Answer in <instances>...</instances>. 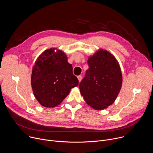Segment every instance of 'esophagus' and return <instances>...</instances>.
Wrapping results in <instances>:
<instances>
[{"mask_svg": "<svg viewBox=\"0 0 153 153\" xmlns=\"http://www.w3.org/2000/svg\"><path fill=\"white\" fill-rule=\"evenodd\" d=\"M82 78V76H81V75H79V76H77V79H78V80H79V82L81 81Z\"/></svg>", "mask_w": 153, "mask_h": 153, "instance_id": "1", "label": "esophagus"}]
</instances>
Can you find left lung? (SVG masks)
<instances>
[{"mask_svg":"<svg viewBox=\"0 0 153 153\" xmlns=\"http://www.w3.org/2000/svg\"><path fill=\"white\" fill-rule=\"evenodd\" d=\"M88 70L79 84L86 103L97 110L106 108L116 99L122 84L119 62L106 50H99L88 60Z\"/></svg>","mask_w":153,"mask_h":153,"instance_id":"obj_1","label":"left lung"}]
</instances>
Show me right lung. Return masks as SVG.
<instances>
[{
  "mask_svg": "<svg viewBox=\"0 0 153 153\" xmlns=\"http://www.w3.org/2000/svg\"><path fill=\"white\" fill-rule=\"evenodd\" d=\"M50 48L43 51L36 60L31 74V86L39 103L47 108L59 105L78 86L72 65L62 51Z\"/></svg>",
  "mask_w": 153,
  "mask_h": 153,
  "instance_id": "obj_1",
  "label": "right lung"
}]
</instances>
